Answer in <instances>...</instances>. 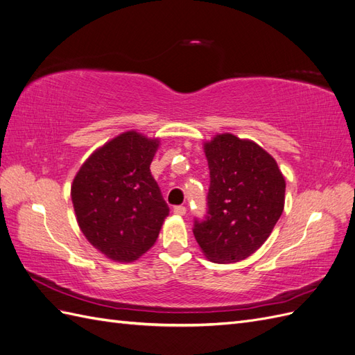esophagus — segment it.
I'll return each mask as SVG.
<instances>
[{
	"label": "esophagus",
	"instance_id": "34e87169",
	"mask_svg": "<svg viewBox=\"0 0 355 355\" xmlns=\"http://www.w3.org/2000/svg\"><path fill=\"white\" fill-rule=\"evenodd\" d=\"M173 213L179 214V216H184V214L187 213V207L185 206H176V207H173Z\"/></svg>",
	"mask_w": 355,
	"mask_h": 355
}]
</instances>
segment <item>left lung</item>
<instances>
[{
  "label": "left lung",
  "mask_w": 355,
  "mask_h": 355,
  "mask_svg": "<svg viewBox=\"0 0 355 355\" xmlns=\"http://www.w3.org/2000/svg\"><path fill=\"white\" fill-rule=\"evenodd\" d=\"M210 170L207 214L194 220L204 256L234 263L253 254L270 237L284 209L286 180L259 145L231 133L204 144Z\"/></svg>",
  "instance_id": "8db88e82"
}]
</instances>
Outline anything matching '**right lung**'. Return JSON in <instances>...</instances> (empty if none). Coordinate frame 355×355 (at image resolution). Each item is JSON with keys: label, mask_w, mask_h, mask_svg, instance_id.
<instances>
[{"label": "right lung", "mask_w": 355, "mask_h": 355, "mask_svg": "<svg viewBox=\"0 0 355 355\" xmlns=\"http://www.w3.org/2000/svg\"><path fill=\"white\" fill-rule=\"evenodd\" d=\"M158 144V139L125 132L96 149L73 178L71 198L80 230L112 261L141 257L168 216L149 170Z\"/></svg>", "instance_id": "add662e5"}]
</instances>
